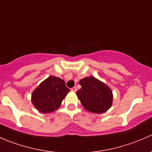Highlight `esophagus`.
<instances>
[{"instance_id":"34e87169","label":"esophagus","mask_w":152,"mask_h":152,"mask_svg":"<svg viewBox=\"0 0 152 152\" xmlns=\"http://www.w3.org/2000/svg\"><path fill=\"white\" fill-rule=\"evenodd\" d=\"M70 90H71L72 92H76L77 89H76V87H72V88L70 89Z\"/></svg>"}]
</instances>
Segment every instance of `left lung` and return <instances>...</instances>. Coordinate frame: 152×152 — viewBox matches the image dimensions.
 Segmentation results:
<instances>
[{
  "mask_svg": "<svg viewBox=\"0 0 152 152\" xmlns=\"http://www.w3.org/2000/svg\"><path fill=\"white\" fill-rule=\"evenodd\" d=\"M82 88L76 95L85 110L93 113H103L113 104V95L109 86L93 76L81 79Z\"/></svg>",
  "mask_w": 152,
  "mask_h": 152,
  "instance_id": "obj_1",
  "label": "left lung"
}]
</instances>
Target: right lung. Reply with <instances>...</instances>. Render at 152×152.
Listing matches in <instances>:
<instances>
[{
  "label": "right lung",
  "instance_id": "obj_1",
  "mask_svg": "<svg viewBox=\"0 0 152 152\" xmlns=\"http://www.w3.org/2000/svg\"><path fill=\"white\" fill-rule=\"evenodd\" d=\"M69 92L63 79L50 76L32 92L31 102L39 113H53L60 107Z\"/></svg>",
  "mask_w": 152,
  "mask_h": 152
}]
</instances>
